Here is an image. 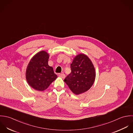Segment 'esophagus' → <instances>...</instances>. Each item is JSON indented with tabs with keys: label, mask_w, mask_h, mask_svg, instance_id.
I'll use <instances>...</instances> for the list:
<instances>
[{
	"label": "esophagus",
	"mask_w": 133,
	"mask_h": 133,
	"mask_svg": "<svg viewBox=\"0 0 133 133\" xmlns=\"http://www.w3.org/2000/svg\"><path fill=\"white\" fill-rule=\"evenodd\" d=\"M59 76L61 77V78H65V75L64 74H60L59 75Z\"/></svg>",
	"instance_id": "esophagus-1"
}]
</instances>
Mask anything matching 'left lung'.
<instances>
[{"label": "left lung", "instance_id": "obj_1", "mask_svg": "<svg viewBox=\"0 0 133 133\" xmlns=\"http://www.w3.org/2000/svg\"><path fill=\"white\" fill-rule=\"evenodd\" d=\"M71 72L64 79L70 89L76 95L83 93L92 86L95 80L94 66L84 54L78 55L70 65Z\"/></svg>", "mask_w": 133, "mask_h": 133}]
</instances>
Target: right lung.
Wrapping results in <instances>:
<instances>
[{"label":"right lung","instance_id":"right-lung-1","mask_svg":"<svg viewBox=\"0 0 133 133\" xmlns=\"http://www.w3.org/2000/svg\"><path fill=\"white\" fill-rule=\"evenodd\" d=\"M48 58L49 54L42 51L33 57L27 67V82L36 90H45L57 77L53 68L48 65Z\"/></svg>","mask_w":133,"mask_h":133}]
</instances>
